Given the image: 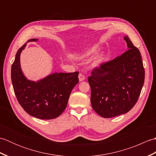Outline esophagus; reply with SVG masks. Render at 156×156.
I'll use <instances>...</instances> for the list:
<instances>
[{"instance_id":"esophagus-1","label":"esophagus","mask_w":156,"mask_h":156,"mask_svg":"<svg viewBox=\"0 0 156 156\" xmlns=\"http://www.w3.org/2000/svg\"><path fill=\"white\" fill-rule=\"evenodd\" d=\"M78 78H79V81H80V82H82V81L84 80V79H85L84 76L83 74H79Z\"/></svg>"}]
</instances>
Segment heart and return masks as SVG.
Wrapping results in <instances>:
<instances>
[{"instance_id": "b5f03b06", "label": "heart", "mask_w": 156, "mask_h": 156, "mask_svg": "<svg viewBox=\"0 0 156 156\" xmlns=\"http://www.w3.org/2000/svg\"><path fill=\"white\" fill-rule=\"evenodd\" d=\"M98 51V48L97 46H94V47L88 49V50L84 53L83 55L84 57H86V58L91 57L92 55L97 54ZM105 58V55L104 54H102H102H98L94 58L93 62H92V66H93V67H97V66H100L102 63L104 62Z\"/></svg>"}]
</instances>
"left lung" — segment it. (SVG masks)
I'll return each instance as SVG.
<instances>
[{
    "label": "left lung",
    "mask_w": 156,
    "mask_h": 156,
    "mask_svg": "<svg viewBox=\"0 0 156 156\" xmlns=\"http://www.w3.org/2000/svg\"><path fill=\"white\" fill-rule=\"evenodd\" d=\"M128 50L112 60L95 68L88 77L94 111L104 118L127 113L140 97L145 80L140 51L128 36Z\"/></svg>",
    "instance_id": "1"
}]
</instances>
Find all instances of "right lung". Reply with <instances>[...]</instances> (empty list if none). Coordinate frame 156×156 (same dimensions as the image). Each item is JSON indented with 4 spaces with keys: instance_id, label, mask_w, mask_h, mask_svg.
Wrapping results in <instances>:
<instances>
[{
    "instance_id": "add662e5",
    "label": "right lung",
    "mask_w": 156,
    "mask_h": 156,
    "mask_svg": "<svg viewBox=\"0 0 156 156\" xmlns=\"http://www.w3.org/2000/svg\"><path fill=\"white\" fill-rule=\"evenodd\" d=\"M37 39L28 41H36ZM25 44L16 54L11 66V80L16 99L24 111L39 119H53L66 108L72 89L78 83V72L54 73L37 82L29 80L23 75L20 55Z\"/></svg>"
}]
</instances>
